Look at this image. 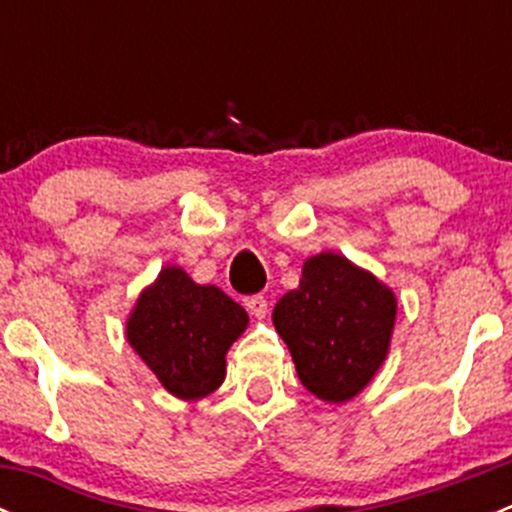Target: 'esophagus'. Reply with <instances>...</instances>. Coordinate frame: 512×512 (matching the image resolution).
<instances>
[{
  "mask_svg": "<svg viewBox=\"0 0 512 512\" xmlns=\"http://www.w3.org/2000/svg\"><path fill=\"white\" fill-rule=\"evenodd\" d=\"M245 307L252 317L262 319L267 314V299L262 294H252V297H245Z\"/></svg>",
  "mask_w": 512,
  "mask_h": 512,
  "instance_id": "34e87169",
  "label": "esophagus"
}]
</instances>
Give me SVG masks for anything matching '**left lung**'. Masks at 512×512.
<instances>
[{
	"label": "left lung",
	"mask_w": 512,
	"mask_h": 512,
	"mask_svg": "<svg viewBox=\"0 0 512 512\" xmlns=\"http://www.w3.org/2000/svg\"><path fill=\"white\" fill-rule=\"evenodd\" d=\"M304 389L329 404L354 399L389 354L396 297L384 282L337 252L302 267L299 287L272 312Z\"/></svg>",
	"instance_id": "obj_1"
}]
</instances>
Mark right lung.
I'll return each mask as SVG.
<instances>
[{
	"label": "right lung",
	"instance_id": "right-lung-1",
	"mask_svg": "<svg viewBox=\"0 0 512 512\" xmlns=\"http://www.w3.org/2000/svg\"><path fill=\"white\" fill-rule=\"evenodd\" d=\"M247 322L245 309L223 289L198 285L168 265L138 297L126 337L165 391L195 401L223 384L225 354Z\"/></svg>",
	"mask_w": 512,
	"mask_h": 512
}]
</instances>
